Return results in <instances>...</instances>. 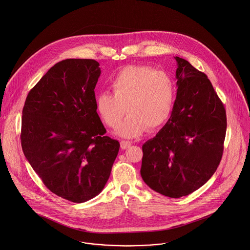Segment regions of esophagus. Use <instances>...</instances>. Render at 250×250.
<instances>
[{"instance_id": "34e87169", "label": "esophagus", "mask_w": 250, "mask_h": 250, "mask_svg": "<svg viewBox=\"0 0 250 250\" xmlns=\"http://www.w3.org/2000/svg\"><path fill=\"white\" fill-rule=\"evenodd\" d=\"M131 145H132V142L127 141V140H122V141L120 142V146H121V148L124 149V150L127 149V148H129Z\"/></svg>"}]
</instances>
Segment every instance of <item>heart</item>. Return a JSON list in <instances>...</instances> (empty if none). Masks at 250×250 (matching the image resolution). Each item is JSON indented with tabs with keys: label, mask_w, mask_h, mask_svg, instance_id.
I'll list each match as a JSON object with an SVG mask.
<instances>
[{
	"label": "heart",
	"mask_w": 250,
	"mask_h": 250,
	"mask_svg": "<svg viewBox=\"0 0 250 250\" xmlns=\"http://www.w3.org/2000/svg\"><path fill=\"white\" fill-rule=\"evenodd\" d=\"M110 87L113 93H99L95 106L103 122L111 128L120 124L127 111L129 115L117 129L119 136L131 138L146 128L157 129L172 113L176 86L165 71L148 66H127L114 75Z\"/></svg>",
	"instance_id": "heart-1"
}]
</instances>
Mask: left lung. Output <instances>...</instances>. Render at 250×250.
Segmentation results:
<instances>
[{
    "mask_svg": "<svg viewBox=\"0 0 250 250\" xmlns=\"http://www.w3.org/2000/svg\"><path fill=\"white\" fill-rule=\"evenodd\" d=\"M175 59L177 98L167 123L142 145L140 174L154 191L181 198L216 172L224 153L227 114L207 75L188 61Z\"/></svg>",
    "mask_w": 250,
    "mask_h": 250,
    "instance_id": "obj_1",
    "label": "left lung"
}]
</instances>
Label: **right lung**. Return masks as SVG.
<instances>
[{
    "label": "right lung",
    "mask_w": 250,
    "mask_h": 250,
    "mask_svg": "<svg viewBox=\"0 0 250 250\" xmlns=\"http://www.w3.org/2000/svg\"><path fill=\"white\" fill-rule=\"evenodd\" d=\"M92 59H66L29 91L23 108L24 157L55 195L85 203L108 182L119 142L104 136L94 88L100 76Z\"/></svg>",
    "instance_id": "add662e5"
}]
</instances>
